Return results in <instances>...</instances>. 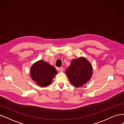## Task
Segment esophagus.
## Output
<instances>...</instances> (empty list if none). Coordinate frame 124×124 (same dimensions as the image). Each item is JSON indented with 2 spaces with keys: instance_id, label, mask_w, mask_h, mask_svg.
<instances>
[{
  "instance_id": "esophagus-1",
  "label": "esophagus",
  "mask_w": 124,
  "mask_h": 124,
  "mask_svg": "<svg viewBox=\"0 0 124 124\" xmlns=\"http://www.w3.org/2000/svg\"><path fill=\"white\" fill-rule=\"evenodd\" d=\"M58 70L60 72H62V71H63V67H59V68H58Z\"/></svg>"
}]
</instances>
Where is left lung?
I'll use <instances>...</instances> for the list:
<instances>
[{"label":"left lung","instance_id":"left-lung-1","mask_svg":"<svg viewBox=\"0 0 124 124\" xmlns=\"http://www.w3.org/2000/svg\"><path fill=\"white\" fill-rule=\"evenodd\" d=\"M70 83L76 87L84 85L91 79L93 75L91 63L86 58L73 59L66 70Z\"/></svg>","mask_w":124,"mask_h":124}]
</instances>
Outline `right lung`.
I'll return each instance as SVG.
<instances>
[{"instance_id":"1","label":"right lung","mask_w":124,"mask_h":124,"mask_svg":"<svg viewBox=\"0 0 124 124\" xmlns=\"http://www.w3.org/2000/svg\"><path fill=\"white\" fill-rule=\"evenodd\" d=\"M31 77L40 87L50 85L54 77L57 74L54 67L42 60L35 62L31 68Z\"/></svg>"}]
</instances>
